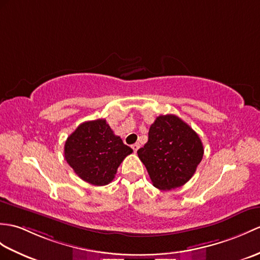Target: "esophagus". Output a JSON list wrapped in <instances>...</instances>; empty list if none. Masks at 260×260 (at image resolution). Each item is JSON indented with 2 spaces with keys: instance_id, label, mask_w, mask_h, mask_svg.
I'll list each match as a JSON object with an SVG mask.
<instances>
[{
  "instance_id": "esophagus-1",
  "label": "esophagus",
  "mask_w": 260,
  "mask_h": 260,
  "mask_svg": "<svg viewBox=\"0 0 260 260\" xmlns=\"http://www.w3.org/2000/svg\"><path fill=\"white\" fill-rule=\"evenodd\" d=\"M132 148H133V150H134V152H137V149L140 148V144H138V143L133 144V145H132Z\"/></svg>"
}]
</instances>
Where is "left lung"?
<instances>
[{
  "instance_id": "obj_1",
  "label": "left lung",
  "mask_w": 260,
  "mask_h": 260,
  "mask_svg": "<svg viewBox=\"0 0 260 260\" xmlns=\"http://www.w3.org/2000/svg\"><path fill=\"white\" fill-rule=\"evenodd\" d=\"M153 185L171 190L185 185L202 161L204 147L197 133L176 115L156 117L148 141L137 150Z\"/></svg>"
}]
</instances>
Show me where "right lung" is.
I'll return each mask as SVG.
<instances>
[{
  "label": "right lung",
  "instance_id": "add662e5",
  "mask_svg": "<svg viewBox=\"0 0 260 260\" xmlns=\"http://www.w3.org/2000/svg\"><path fill=\"white\" fill-rule=\"evenodd\" d=\"M132 153L105 119L82 123L64 145L68 164L84 182L95 186L110 184L120 162Z\"/></svg>",
  "mask_w": 260,
  "mask_h": 260
}]
</instances>
